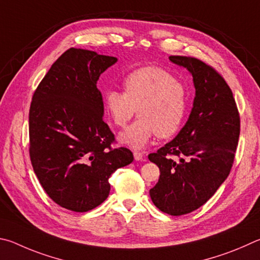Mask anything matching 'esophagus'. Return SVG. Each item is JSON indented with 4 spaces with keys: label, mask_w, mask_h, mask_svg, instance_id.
<instances>
[{
    "label": "esophagus",
    "mask_w": 260,
    "mask_h": 260,
    "mask_svg": "<svg viewBox=\"0 0 260 260\" xmlns=\"http://www.w3.org/2000/svg\"><path fill=\"white\" fill-rule=\"evenodd\" d=\"M134 156H135V160H136V161H140V160H143L144 154H143L142 152L135 151V152H134Z\"/></svg>",
    "instance_id": "esophagus-1"
}]
</instances>
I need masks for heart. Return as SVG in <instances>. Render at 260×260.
<instances>
[{"label":"heart","instance_id":"obj_1","mask_svg":"<svg viewBox=\"0 0 260 260\" xmlns=\"http://www.w3.org/2000/svg\"><path fill=\"white\" fill-rule=\"evenodd\" d=\"M124 91L107 90L105 112L114 125L123 127L135 115L138 120L120 135V140L135 149L144 148L154 136L168 138L180 129L187 111L188 94L183 82L165 68L145 66L127 73Z\"/></svg>","mask_w":260,"mask_h":260}]
</instances>
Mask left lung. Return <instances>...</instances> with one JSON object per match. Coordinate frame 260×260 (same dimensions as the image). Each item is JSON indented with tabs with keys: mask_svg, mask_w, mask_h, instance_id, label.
Here are the masks:
<instances>
[{
	"mask_svg": "<svg viewBox=\"0 0 260 260\" xmlns=\"http://www.w3.org/2000/svg\"><path fill=\"white\" fill-rule=\"evenodd\" d=\"M193 76L195 98L187 122L177 137L151 153L160 179L149 195L171 216L197 210L229 177L240 137V114L224 77L194 57L170 56Z\"/></svg>",
	"mask_w": 260,
	"mask_h": 260,
	"instance_id": "left-lung-1",
	"label": "left lung"
}]
</instances>
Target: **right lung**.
I'll use <instances>...</instances> for the list:
<instances>
[{
	"label": "right lung",
	"instance_id": "right-lung-1",
	"mask_svg": "<svg viewBox=\"0 0 260 260\" xmlns=\"http://www.w3.org/2000/svg\"><path fill=\"white\" fill-rule=\"evenodd\" d=\"M117 61L85 49L66 50L40 82L29 108V157L49 198L75 212L107 199L109 177L134 161L103 120L97 81Z\"/></svg>",
	"mask_w": 260,
	"mask_h": 260
}]
</instances>
